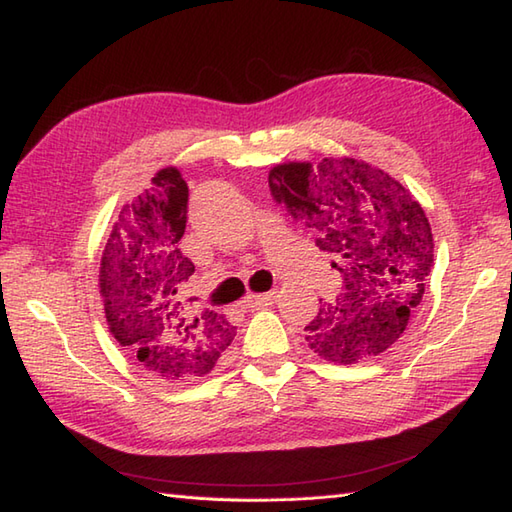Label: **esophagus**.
Listing matches in <instances>:
<instances>
[{"instance_id": "esophagus-1", "label": "esophagus", "mask_w": 512, "mask_h": 512, "mask_svg": "<svg viewBox=\"0 0 512 512\" xmlns=\"http://www.w3.org/2000/svg\"><path fill=\"white\" fill-rule=\"evenodd\" d=\"M275 299H277V292H266V295H248L244 303L248 310H262L266 306H273Z\"/></svg>"}]
</instances>
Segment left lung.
Returning <instances> with one entry per match:
<instances>
[{"mask_svg":"<svg viewBox=\"0 0 512 512\" xmlns=\"http://www.w3.org/2000/svg\"><path fill=\"white\" fill-rule=\"evenodd\" d=\"M268 184L343 277L336 299L306 325L310 350L341 365L385 352L420 310L433 268L422 206L389 173L354 158L277 165Z\"/></svg>","mask_w":512,"mask_h":512,"instance_id":"1","label":"left lung"}]
</instances>
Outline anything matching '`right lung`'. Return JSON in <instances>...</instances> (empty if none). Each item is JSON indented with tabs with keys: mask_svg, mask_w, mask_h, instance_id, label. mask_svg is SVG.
Here are the masks:
<instances>
[{
	"mask_svg": "<svg viewBox=\"0 0 512 512\" xmlns=\"http://www.w3.org/2000/svg\"><path fill=\"white\" fill-rule=\"evenodd\" d=\"M189 187L176 167L123 206L101 257V297L114 339L151 374H209L235 339V325L187 297L195 266L180 250Z\"/></svg>",
	"mask_w": 512,
	"mask_h": 512,
	"instance_id": "right-lung-1",
	"label": "right lung"
}]
</instances>
